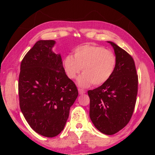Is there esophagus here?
Returning a JSON list of instances; mask_svg holds the SVG:
<instances>
[{
	"label": "esophagus",
	"instance_id": "esophagus-1",
	"mask_svg": "<svg viewBox=\"0 0 155 155\" xmlns=\"http://www.w3.org/2000/svg\"><path fill=\"white\" fill-rule=\"evenodd\" d=\"M78 92H79V94H84V93H85L86 92L84 90H82V89H78Z\"/></svg>",
	"mask_w": 155,
	"mask_h": 155
}]
</instances>
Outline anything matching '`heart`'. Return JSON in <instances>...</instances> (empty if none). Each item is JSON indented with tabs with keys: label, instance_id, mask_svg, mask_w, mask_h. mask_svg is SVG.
Wrapping results in <instances>:
<instances>
[{
	"label": "heart",
	"instance_id": "1",
	"mask_svg": "<svg viewBox=\"0 0 155 155\" xmlns=\"http://www.w3.org/2000/svg\"><path fill=\"white\" fill-rule=\"evenodd\" d=\"M116 65V58L113 53L94 44L78 46L74 50V56L67 55L63 59V70L70 79H75L82 69L83 74L77 80L81 87L105 83L113 75Z\"/></svg>",
	"mask_w": 155,
	"mask_h": 155
}]
</instances>
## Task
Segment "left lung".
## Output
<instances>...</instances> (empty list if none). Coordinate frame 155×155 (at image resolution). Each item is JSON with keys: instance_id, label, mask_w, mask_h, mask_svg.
Segmentation results:
<instances>
[{"instance_id": "left-lung-1", "label": "left lung", "mask_w": 155, "mask_h": 155, "mask_svg": "<svg viewBox=\"0 0 155 155\" xmlns=\"http://www.w3.org/2000/svg\"><path fill=\"white\" fill-rule=\"evenodd\" d=\"M116 65L109 80L87 93L90 117L97 130L114 135L130 121L136 102L138 79L135 62L130 54L112 41Z\"/></svg>"}]
</instances>
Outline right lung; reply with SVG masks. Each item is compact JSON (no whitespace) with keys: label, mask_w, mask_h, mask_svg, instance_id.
Here are the masks:
<instances>
[{"label":"right lung","mask_w":155,"mask_h":155,"mask_svg":"<svg viewBox=\"0 0 155 155\" xmlns=\"http://www.w3.org/2000/svg\"><path fill=\"white\" fill-rule=\"evenodd\" d=\"M56 41L39 40L22 59L18 91L21 111L36 133L53 137L63 130L70 109L78 96L67 77L61 54L53 52Z\"/></svg>","instance_id":"right-lung-1"}]
</instances>
